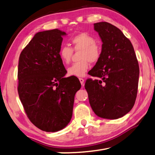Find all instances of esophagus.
Listing matches in <instances>:
<instances>
[{
  "label": "esophagus",
  "instance_id": "obj_1",
  "mask_svg": "<svg viewBox=\"0 0 155 155\" xmlns=\"http://www.w3.org/2000/svg\"><path fill=\"white\" fill-rule=\"evenodd\" d=\"M79 81H80V82H81V85H82L83 86V85H84V79H83V78H79Z\"/></svg>",
  "mask_w": 155,
  "mask_h": 155
}]
</instances>
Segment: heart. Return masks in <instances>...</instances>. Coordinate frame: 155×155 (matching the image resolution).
I'll list each match as a JSON object with an SVG mask.
<instances>
[{"instance_id":"b5f03b06","label":"heart","mask_w":155,"mask_h":155,"mask_svg":"<svg viewBox=\"0 0 155 155\" xmlns=\"http://www.w3.org/2000/svg\"><path fill=\"white\" fill-rule=\"evenodd\" d=\"M71 43L74 50L81 51V61L74 63L68 68V74L77 77H83L89 68V61L94 63L100 59L101 48L96 44V38L87 33H81L73 36ZM72 53V48L63 45L59 51V57L62 63L68 64L70 61Z\"/></svg>"}]
</instances>
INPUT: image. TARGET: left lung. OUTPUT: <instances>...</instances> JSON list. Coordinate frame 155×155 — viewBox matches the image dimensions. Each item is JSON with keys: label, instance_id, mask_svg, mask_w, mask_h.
Here are the masks:
<instances>
[{"label": "left lung", "instance_id": "left-lung-1", "mask_svg": "<svg viewBox=\"0 0 155 155\" xmlns=\"http://www.w3.org/2000/svg\"><path fill=\"white\" fill-rule=\"evenodd\" d=\"M102 42L101 54L85 88L91 109L102 118L115 120L128 114L137 97L140 68L130 41L118 28L106 22L94 25Z\"/></svg>", "mask_w": 155, "mask_h": 155}]
</instances>
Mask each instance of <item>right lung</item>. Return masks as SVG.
<instances>
[{"label":"right lung","instance_id":"add662e5","mask_svg":"<svg viewBox=\"0 0 155 155\" xmlns=\"http://www.w3.org/2000/svg\"><path fill=\"white\" fill-rule=\"evenodd\" d=\"M59 29L37 33L20 53L18 91L31 122L46 132H57L69 124L79 81L65 78L59 57L63 36Z\"/></svg>","mask_w":155,"mask_h":155}]
</instances>
